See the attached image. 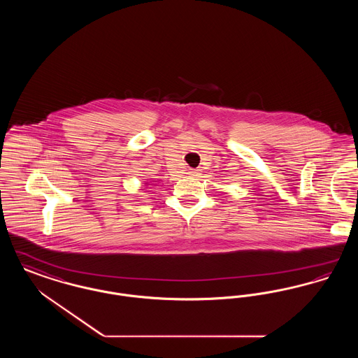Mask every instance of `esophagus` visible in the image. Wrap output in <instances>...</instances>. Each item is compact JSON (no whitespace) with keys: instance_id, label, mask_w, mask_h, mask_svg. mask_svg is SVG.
<instances>
[{"instance_id":"esophagus-1","label":"esophagus","mask_w":358,"mask_h":358,"mask_svg":"<svg viewBox=\"0 0 358 358\" xmlns=\"http://www.w3.org/2000/svg\"><path fill=\"white\" fill-rule=\"evenodd\" d=\"M199 174H200V171H197V169H190V171H189V176H190V177H197Z\"/></svg>"}]
</instances>
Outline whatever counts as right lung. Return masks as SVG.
<instances>
[{"instance_id": "right-lung-1", "label": "right lung", "mask_w": 358, "mask_h": 358, "mask_svg": "<svg viewBox=\"0 0 358 358\" xmlns=\"http://www.w3.org/2000/svg\"><path fill=\"white\" fill-rule=\"evenodd\" d=\"M146 185H148V184H146Z\"/></svg>"}]
</instances>
